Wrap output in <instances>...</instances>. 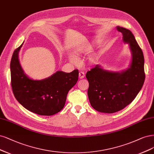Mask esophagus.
Wrapping results in <instances>:
<instances>
[{"label": "esophagus", "mask_w": 154, "mask_h": 154, "mask_svg": "<svg viewBox=\"0 0 154 154\" xmlns=\"http://www.w3.org/2000/svg\"><path fill=\"white\" fill-rule=\"evenodd\" d=\"M85 73L83 72H79V79H82L83 78H85Z\"/></svg>", "instance_id": "1"}]
</instances>
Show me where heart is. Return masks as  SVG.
<instances>
[{
  "label": "heart",
  "mask_w": 154,
  "mask_h": 154,
  "mask_svg": "<svg viewBox=\"0 0 154 154\" xmlns=\"http://www.w3.org/2000/svg\"><path fill=\"white\" fill-rule=\"evenodd\" d=\"M92 50V46L91 45H87L86 46H84L82 47L81 49H79V51H77L78 54H87V53H88ZM69 59L71 60H75V58L72 55H69Z\"/></svg>",
  "instance_id": "obj_1"
}]
</instances>
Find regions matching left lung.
Here are the masks:
<instances>
[{
	"label": "left lung",
	"mask_w": 154,
	"mask_h": 154,
	"mask_svg": "<svg viewBox=\"0 0 154 154\" xmlns=\"http://www.w3.org/2000/svg\"><path fill=\"white\" fill-rule=\"evenodd\" d=\"M116 29L122 33L124 43L129 45L131 53L129 67L115 72L104 69L97 64L86 75L90 103L93 108L101 113H115L131 103L141 91L145 78L143 54L134 35L131 30L119 26Z\"/></svg>",
	"instance_id": "1"
}]
</instances>
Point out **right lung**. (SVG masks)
I'll list each match as a JSON object with an SVG mask.
<instances>
[{"mask_svg":"<svg viewBox=\"0 0 154 154\" xmlns=\"http://www.w3.org/2000/svg\"><path fill=\"white\" fill-rule=\"evenodd\" d=\"M23 43L15 50L11 61V87L15 98L31 112L50 116L59 113L66 103L68 92L78 79V70L67 73L58 71L41 80L29 77L19 60V52Z\"/></svg>","mask_w":154,"mask_h":154,"instance_id":"1","label":"right lung"}]
</instances>
